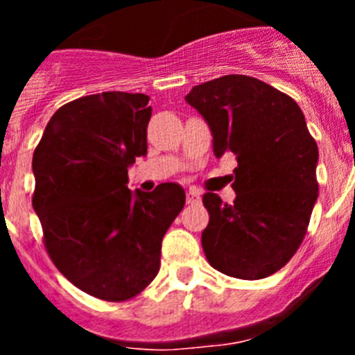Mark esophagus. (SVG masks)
I'll list each match as a JSON object with an SVG mask.
<instances>
[{
	"label": "esophagus",
	"instance_id": "esophagus-1",
	"mask_svg": "<svg viewBox=\"0 0 355 355\" xmlns=\"http://www.w3.org/2000/svg\"><path fill=\"white\" fill-rule=\"evenodd\" d=\"M187 202L188 205H199L200 202V196L197 190H193V188H190L187 192Z\"/></svg>",
	"mask_w": 355,
	"mask_h": 355
}]
</instances>
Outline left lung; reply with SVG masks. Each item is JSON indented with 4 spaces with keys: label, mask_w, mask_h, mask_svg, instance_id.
<instances>
[{
    "label": "left lung",
    "mask_w": 355,
    "mask_h": 355,
    "mask_svg": "<svg viewBox=\"0 0 355 355\" xmlns=\"http://www.w3.org/2000/svg\"><path fill=\"white\" fill-rule=\"evenodd\" d=\"M213 133V153L236 156L233 205L206 192L202 249L215 270L245 281L281 270L307 233L318 197V147L288 94L243 74L193 87L184 97Z\"/></svg>",
    "instance_id": "1"
}]
</instances>
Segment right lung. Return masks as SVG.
Instances as JSON below:
<instances>
[{
	"instance_id": "obj_1",
	"label": "right lung",
	"mask_w": 355,
	"mask_h": 355,
	"mask_svg": "<svg viewBox=\"0 0 355 355\" xmlns=\"http://www.w3.org/2000/svg\"><path fill=\"white\" fill-rule=\"evenodd\" d=\"M146 94L103 92L56 110L33 153V209L44 247L76 288L124 302L159 270L162 240L184 206L178 183L131 193L128 167L147 153Z\"/></svg>"
}]
</instances>
